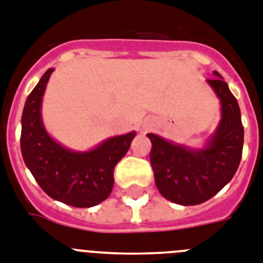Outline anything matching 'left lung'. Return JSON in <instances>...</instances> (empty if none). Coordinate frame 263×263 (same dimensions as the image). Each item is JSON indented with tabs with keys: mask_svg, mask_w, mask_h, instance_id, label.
I'll return each instance as SVG.
<instances>
[{
	"mask_svg": "<svg viewBox=\"0 0 263 263\" xmlns=\"http://www.w3.org/2000/svg\"><path fill=\"white\" fill-rule=\"evenodd\" d=\"M208 79L222 105V119L203 149H192L149 133L151 164L162 196L181 205L201 204L235 175L243 149L239 105L220 73Z\"/></svg>",
	"mask_w": 263,
	"mask_h": 263,
	"instance_id": "1",
	"label": "left lung"
}]
</instances>
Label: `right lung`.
I'll use <instances>...</instances> for the list:
<instances>
[{
	"instance_id": "1",
	"label": "right lung",
	"mask_w": 263,
	"mask_h": 263,
	"mask_svg": "<svg viewBox=\"0 0 263 263\" xmlns=\"http://www.w3.org/2000/svg\"><path fill=\"white\" fill-rule=\"evenodd\" d=\"M53 68L41 77L24 106L21 153L45 194L72 207L99 204L111 194L114 168L129 151L136 132L111 137L92 151L73 152L51 138L41 119V101Z\"/></svg>"
}]
</instances>
